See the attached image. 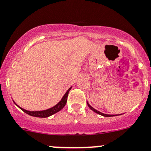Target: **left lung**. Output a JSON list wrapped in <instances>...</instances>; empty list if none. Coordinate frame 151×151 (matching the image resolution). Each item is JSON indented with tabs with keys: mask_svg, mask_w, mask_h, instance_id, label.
<instances>
[{
	"mask_svg": "<svg viewBox=\"0 0 151 151\" xmlns=\"http://www.w3.org/2000/svg\"><path fill=\"white\" fill-rule=\"evenodd\" d=\"M87 104H88V106H89V108H90V109L92 110V111H94V112L97 113V114H99L101 115V116H106V117H108V116H116V115H112V114H103V113L100 112V111H97V110H96V109H95V108H92V106H91L90 104H89V103H88V102H87Z\"/></svg>",
	"mask_w": 151,
	"mask_h": 151,
	"instance_id": "1",
	"label": "left lung"
}]
</instances>
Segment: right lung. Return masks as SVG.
<instances>
[{
	"label": "right lung",
	"instance_id": "right-lung-1",
	"mask_svg": "<svg viewBox=\"0 0 151 151\" xmlns=\"http://www.w3.org/2000/svg\"><path fill=\"white\" fill-rule=\"evenodd\" d=\"M70 89H71V87L69 88V89H68L67 92H65V94L64 95V96L62 97V99H61V101H59L58 104H55V106H53L52 108H49V109H47V110H44V111H27V110L23 109V108L19 107V106L17 105L16 103H15V102L14 103L16 104V105L18 106L19 108L20 109L22 110V111H23L25 113H26L27 114L30 115V116H36V117H43V118L48 117V116H51V115L54 114H55V113L59 112V111H61V110H62V108L65 107V105L66 104V102H67L68 96V92H69V91L70 90Z\"/></svg>",
	"mask_w": 151,
	"mask_h": 151
}]
</instances>
